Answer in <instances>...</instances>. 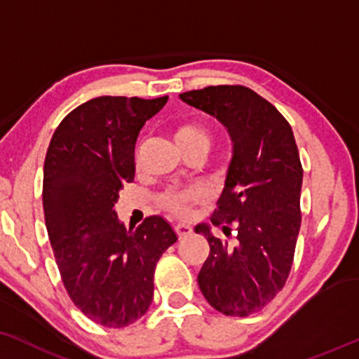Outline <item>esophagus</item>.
Listing matches in <instances>:
<instances>
[{"label": "esophagus", "instance_id": "34e87169", "mask_svg": "<svg viewBox=\"0 0 359 359\" xmlns=\"http://www.w3.org/2000/svg\"><path fill=\"white\" fill-rule=\"evenodd\" d=\"M175 232H177V236H179V239H184V237L192 234V227L187 226V224H177Z\"/></svg>", "mask_w": 359, "mask_h": 359}]
</instances>
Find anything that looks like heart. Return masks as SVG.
Masks as SVG:
<instances>
[{"instance_id": "heart-1", "label": "heart", "mask_w": 359, "mask_h": 359, "mask_svg": "<svg viewBox=\"0 0 359 359\" xmlns=\"http://www.w3.org/2000/svg\"><path fill=\"white\" fill-rule=\"evenodd\" d=\"M174 138L180 150H187L196 145H209V137L201 127L194 123H184L177 127ZM202 194L197 189H184V191H168L162 196V204L167 210L177 217H189L192 212V207L198 204Z\"/></svg>"}]
</instances>
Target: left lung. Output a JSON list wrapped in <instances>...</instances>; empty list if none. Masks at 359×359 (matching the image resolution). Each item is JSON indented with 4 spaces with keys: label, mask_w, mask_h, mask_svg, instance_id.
<instances>
[{
    "label": "left lung",
    "mask_w": 359,
    "mask_h": 359,
    "mask_svg": "<svg viewBox=\"0 0 359 359\" xmlns=\"http://www.w3.org/2000/svg\"><path fill=\"white\" fill-rule=\"evenodd\" d=\"M229 130L232 161L210 222L234 224L232 243L196 226L210 245L197 276L207 303L226 316H249L274 299L291 273L301 227L303 165L291 125L273 103L243 85L180 93ZM229 237V236H227Z\"/></svg>",
    "instance_id": "obj_1"
}]
</instances>
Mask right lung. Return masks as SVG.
<instances>
[{
    "label": "right lung",
    "instance_id": "obj_1",
    "mask_svg": "<svg viewBox=\"0 0 359 359\" xmlns=\"http://www.w3.org/2000/svg\"><path fill=\"white\" fill-rule=\"evenodd\" d=\"M167 100L92 98L65 116L46 152L43 210L56 266L73 304L105 327L144 316L155 266L177 241L161 215L127 231L114 209L135 177L138 133Z\"/></svg>",
    "mask_w": 359,
    "mask_h": 359
}]
</instances>
